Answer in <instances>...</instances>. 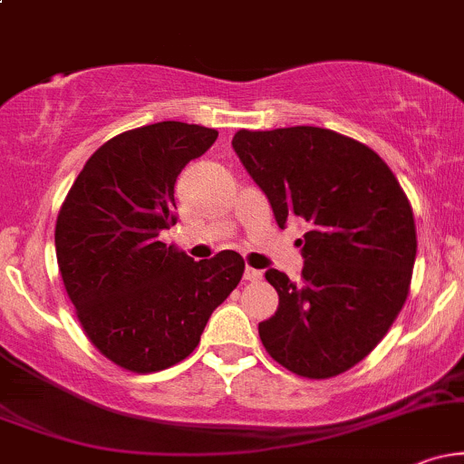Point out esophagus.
I'll use <instances>...</instances> for the list:
<instances>
[{"label":"esophagus","mask_w":464,"mask_h":464,"mask_svg":"<svg viewBox=\"0 0 464 464\" xmlns=\"http://www.w3.org/2000/svg\"><path fill=\"white\" fill-rule=\"evenodd\" d=\"M244 279H246V281H259V279H262V270L250 268V266H246V270H244Z\"/></svg>","instance_id":"34e87169"}]
</instances>
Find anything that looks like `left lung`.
Here are the masks:
<instances>
[{"label":"left lung","mask_w":464,"mask_h":464,"mask_svg":"<svg viewBox=\"0 0 464 464\" xmlns=\"http://www.w3.org/2000/svg\"><path fill=\"white\" fill-rule=\"evenodd\" d=\"M233 150L276 225L305 222L301 281L270 268L279 307L259 323L270 358L310 380L340 375L380 344L408 299L417 257L412 207L364 143L316 126L237 130Z\"/></svg>","instance_id":"1"}]
</instances>
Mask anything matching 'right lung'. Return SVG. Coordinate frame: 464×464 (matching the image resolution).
Returning a JSON list of instances; mask_svg holds the SVG:
<instances>
[{
  "label": "right lung",
  "mask_w": 464,
  "mask_h": 464,
  "mask_svg": "<svg viewBox=\"0 0 464 464\" xmlns=\"http://www.w3.org/2000/svg\"><path fill=\"white\" fill-rule=\"evenodd\" d=\"M216 140L218 130L185 121L121 132L89 157L58 211L67 296L93 347L126 371H163L188 358L244 275L236 250L194 262L159 239L177 225L180 169Z\"/></svg>",
  "instance_id": "right-lung-1"
}]
</instances>
